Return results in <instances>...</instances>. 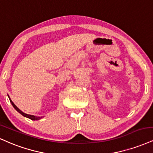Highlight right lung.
Masks as SVG:
<instances>
[{
    "label": "right lung",
    "instance_id": "add662e5",
    "mask_svg": "<svg viewBox=\"0 0 153 153\" xmlns=\"http://www.w3.org/2000/svg\"><path fill=\"white\" fill-rule=\"evenodd\" d=\"M8 98H9V100H10V103H11L12 105L13 106V107L16 109V110L17 111V112H19L20 113V114H22V115H23V117H26L29 118V119H30L31 120H40L41 118H42V117H36V116H34V115H31V114H26V113L23 112L21 110V109H19V108H18L17 107H16V106L15 105V104H14L13 102H12V100H10L9 97H8Z\"/></svg>",
    "mask_w": 153,
    "mask_h": 153
}]
</instances>
